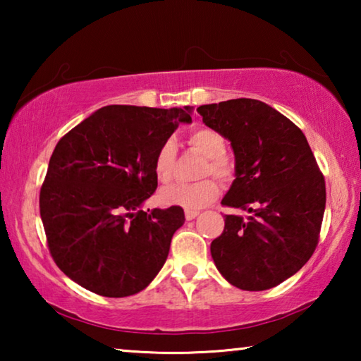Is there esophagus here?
<instances>
[{
	"instance_id": "obj_1",
	"label": "esophagus",
	"mask_w": 361,
	"mask_h": 361,
	"mask_svg": "<svg viewBox=\"0 0 361 361\" xmlns=\"http://www.w3.org/2000/svg\"><path fill=\"white\" fill-rule=\"evenodd\" d=\"M197 215H199L197 210H186V212H185V216H186L188 221H191V219H194Z\"/></svg>"
}]
</instances>
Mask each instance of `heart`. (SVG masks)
Listing matches in <instances>:
<instances>
[{
    "mask_svg": "<svg viewBox=\"0 0 361 361\" xmlns=\"http://www.w3.org/2000/svg\"><path fill=\"white\" fill-rule=\"evenodd\" d=\"M188 145L194 151L205 157V164L200 175H213L223 181H229L235 173V161L228 152H224V138L216 130L200 127L188 133ZM176 161V143L173 140H166L159 146L152 170L156 178L161 183L172 180ZM219 195V185L216 180L204 178L195 183H176V185L164 188L159 192V200L167 207H181L185 210H199L213 202Z\"/></svg>",
    "mask_w": 361,
    "mask_h": 361,
    "instance_id": "obj_1",
    "label": "heart"
}]
</instances>
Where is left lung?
Segmentation results:
<instances>
[{"mask_svg":"<svg viewBox=\"0 0 361 361\" xmlns=\"http://www.w3.org/2000/svg\"><path fill=\"white\" fill-rule=\"evenodd\" d=\"M197 113L234 151L235 180L221 204L250 213L224 216L212 258L237 288H274L295 276L319 243L326 188L314 152L298 126L259 100L212 103Z\"/></svg>","mask_w":361,"mask_h":361,"instance_id":"left-lung-1","label":"left lung"}]
</instances>
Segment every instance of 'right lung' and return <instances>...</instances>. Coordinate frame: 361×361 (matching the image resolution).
Segmentation results:
<instances>
[{
  "label": "right lung",
  "instance_id": "add662e5",
  "mask_svg": "<svg viewBox=\"0 0 361 361\" xmlns=\"http://www.w3.org/2000/svg\"><path fill=\"white\" fill-rule=\"evenodd\" d=\"M180 122H191V108L109 105L59 140L39 213L54 261L82 288L130 296L162 269L185 212L142 205L157 188L156 151Z\"/></svg>",
  "mask_w": 361,
  "mask_h": 361
}]
</instances>
